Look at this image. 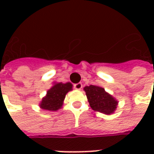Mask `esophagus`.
I'll list each match as a JSON object with an SVG mask.
<instances>
[{"instance_id": "1", "label": "esophagus", "mask_w": 154, "mask_h": 154, "mask_svg": "<svg viewBox=\"0 0 154 154\" xmlns=\"http://www.w3.org/2000/svg\"><path fill=\"white\" fill-rule=\"evenodd\" d=\"M82 83H77V84L74 85V89H77V90H80V89H82Z\"/></svg>"}]
</instances>
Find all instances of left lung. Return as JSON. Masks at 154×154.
Returning <instances> with one entry per match:
<instances>
[{
  "label": "left lung",
  "instance_id": "8db88e82",
  "mask_svg": "<svg viewBox=\"0 0 154 154\" xmlns=\"http://www.w3.org/2000/svg\"><path fill=\"white\" fill-rule=\"evenodd\" d=\"M87 99L90 107L97 112L104 114L110 115L114 112L118 105V101L108 94L105 89L98 85H92L84 87Z\"/></svg>",
  "mask_w": 154,
  "mask_h": 154
}]
</instances>
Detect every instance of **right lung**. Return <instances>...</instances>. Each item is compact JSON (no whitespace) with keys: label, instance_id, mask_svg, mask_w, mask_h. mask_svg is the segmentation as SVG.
Here are the masks:
<instances>
[{"label":"right lung","instance_id":"1","mask_svg":"<svg viewBox=\"0 0 154 154\" xmlns=\"http://www.w3.org/2000/svg\"><path fill=\"white\" fill-rule=\"evenodd\" d=\"M72 90V85L70 82H54L53 85L47 91L46 95L39 104L41 109L48 111H57L62 108L65 95Z\"/></svg>","mask_w":154,"mask_h":154}]
</instances>
